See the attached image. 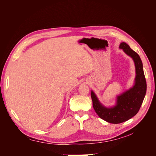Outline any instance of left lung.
Here are the masks:
<instances>
[{
	"label": "left lung",
	"mask_w": 156,
	"mask_h": 156,
	"mask_svg": "<svg viewBox=\"0 0 156 156\" xmlns=\"http://www.w3.org/2000/svg\"><path fill=\"white\" fill-rule=\"evenodd\" d=\"M119 48L133 58L136 76L134 85L128 90L116 97V103L112 107L103 106L92 90L91 98L94 109L101 119L111 124H120L129 120L136 115L140 109L146 92V82L143 62L139 55L132 50L125 42L120 44Z\"/></svg>",
	"instance_id": "left-lung-1"
}]
</instances>
